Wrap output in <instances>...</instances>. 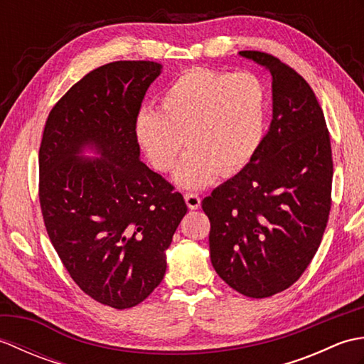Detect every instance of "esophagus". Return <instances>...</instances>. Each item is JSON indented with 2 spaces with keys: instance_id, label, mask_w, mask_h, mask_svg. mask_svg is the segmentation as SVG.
I'll return each mask as SVG.
<instances>
[{
  "instance_id": "1",
  "label": "esophagus",
  "mask_w": 364,
  "mask_h": 364,
  "mask_svg": "<svg viewBox=\"0 0 364 364\" xmlns=\"http://www.w3.org/2000/svg\"><path fill=\"white\" fill-rule=\"evenodd\" d=\"M184 200H186L189 210H198L200 205H202V198H200L198 194H194V192H188V194L184 196Z\"/></svg>"
}]
</instances>
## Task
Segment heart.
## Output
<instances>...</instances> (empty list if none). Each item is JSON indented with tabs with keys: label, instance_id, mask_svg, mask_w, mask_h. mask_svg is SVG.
I'll return each instance as SVG.
<instances>
[{
	"label": "heart",
	"instance_id": "1",
	"mask_svg": "<svg viewBox=\"0 0 364 364\" xmlns=\"http://www.w3.org/2000/svg\"><path fill=\"white\" fill-rule=\"evenodd\" d=\"M267 89L252 72L192 68L168 84L159 111L144 107L136 136L150 164L175 172L181 188L202 189L219 173L236 175L250 164L264 139Z\"/></svg>",
	"mask_w": 364,
	"mask_h": 364
}]
</instances>
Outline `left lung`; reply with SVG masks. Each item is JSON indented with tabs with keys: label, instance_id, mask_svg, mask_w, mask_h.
Instances as JSON below:
<instances>
[{
	"label": "left lung",
	"instance_id": "left-lung-1",
	"mask_svg": "<svg viewBox=\"0 0 364 364\" xmlns=\"http://www.w3.org/2000/svg\"><path fill=\"white\" fill-rule=\"evenodd\" d=\"M272 75V122L258 153L202 202L215 272L242 296L288 289L310 266L331 208L330 134L301 76L262 51H239Z\"/></svg>",
	"mask_w": 364,
	"mask_h": 364
}]
</instances>
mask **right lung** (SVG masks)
<instances>
[{"label":"right lung","mask_w":364,"mask_h":364,"mask_svg":"<svg viewBox=\"0 0 364 364\" xmlns=\"http://www.w3.org/2000/svg\"><path fill=\"white\" fill-rule=\"evenodd\" d=\"M151 60H117L84 76L53 106L38 150L46 233L89 297L136 306L166 274V250L188 206L139 159L136 119L161 73ZM86 148L98 159L81 157Z\"/></svg>","instance_id":"1"}]
</instances>
